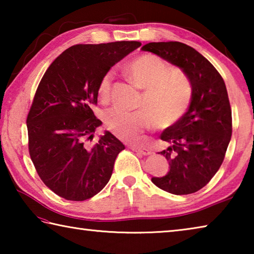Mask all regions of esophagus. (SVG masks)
Returning <instances> with one entry per match:
<instances>
[{
  "instance_id": "obj_1",
  "label": "esophagus",
  "mask_w": 254,
  "mask_h": 254,
  "mask_svg": "<svg viewBox=\"0 0 254 254\" xmlns=\"http://www.w3.org/2000/svg\"><path fill=\"white\" fill-rule=\"evenodd\" d=\"M131 149L133 150V151H135L137 153L140 154H143V156H148V154H150V151L148 149H142V148H136V147H131Z\"/></svg>"
}]
</instances>
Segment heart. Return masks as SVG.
Segmentation results:
<instances>
[{"label": "heart", "mask_w": 254, "mask_h": 254, "mask_svg": "<svg viewBox=\"0 0 254 254\" xmlns=\"http://www.w3.org/2000/svg\"><path fill=\"white\" fill-rule=\"evenodd\" d=\"M127 72L132 80L144 89L140 110L127 112L119 107L105 111L107 130L127 142H134L145 128L153 123L167 127L179 121L191 101V86L182 71H170L165 60L154 55H142L128 64ZM113 71H107L98 84L101 100L109 98Z\"/></svg>", "instance_id": "1"}]
</instances>
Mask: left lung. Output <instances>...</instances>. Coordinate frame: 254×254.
Returning <instances> with one entry per match:
<instances>
[{"mask_svg": "<svg viewBox=\"0 0 254 254\" xmlns=\"http://www.w3.org/2000/svg\"><path fill=\"white\" fill-rule=\"evenodd\" d=\"M141 50L179 67L190 83L187 112L160 135L169 144L160 153L170 169L151 182L170 194H192L217 173L231 141L232 111L225 83L203 55L182 42H149Z\"/></svg>", "mask_w": 254, "mask_h": 254, "instance_id": "left-lung-1", "label": "left lung"}]
</instances>
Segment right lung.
<instances>
[{"instance_id":"obj_1","label":"right lung","mask_w":254,"mask_h":254,"mask_svg":"<svg viewBox=\"0 0 254 254\" xmlns=\"http://www.w3.org/2000/svg\"><path fill=\"white\" fill-rule=\"evenodd\" d=\"M139 41L75 45L56 58L38 86L27 118L29 153L47 187L67 200H85L106 186L118 154L126 149L111 132L93 147L100 121L98 84Z\"/></svg>"}]
</instances>
